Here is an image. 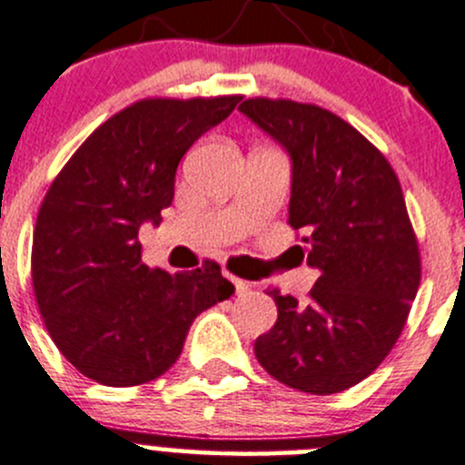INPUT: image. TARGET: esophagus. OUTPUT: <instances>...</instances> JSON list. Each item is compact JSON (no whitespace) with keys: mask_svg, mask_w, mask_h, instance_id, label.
Here are the masks:
<instances>
[{"mask_svg":"<svg viewBox=\"0 0 465 465\" xmlns=\"http://www.w3.org/2000/svg\"><path fill=\"white\" fill-rule=\"evenodd\" d=\"M226 278L232 282L234 293H237V296H242V293L248 292V282H243V280H239V278H232V275H228V273H226Z\"/></svg>","mask_w":465,"mask_h":465,"instance_id":"esophagus-1","label":"esophagus"}]
</instances>
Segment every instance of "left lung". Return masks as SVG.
Instances as JSON below:
<instances>
[{
    "instance_id": "left-lung-1",
    "label": "left lung",
    "mask_w": 465,
    "mask_h": 465,
    "mask_svg": "<svg viewBox=\"0 0 465 465\" xmlns=\"http://www.w3.org/2000/svg\"><path fill=\"white\" fill-rule=\"evenodd\" d=\"M239 110L289 155V226L305 234L298 251L319 271L305 302L269 289L278 321L257 337L255 357L287 387L339 393L382 364L420 284L402 190L387 158L319 105L246 99Z\"/></svg>"
}]
</instances>
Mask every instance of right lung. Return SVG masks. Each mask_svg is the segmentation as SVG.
Listing matches in <instances>:
<instances>
[{
    "label": "right lung",
    "mask_w": 465,
    "mask_h": 465,
    "mask_svg": "<svg viewBox=\"0 0 465 465\" xmlns=\"http://www.w3.org/2000/svg\"><path fill=\"white\" fill-rule=\"evenodd\" d=\"M239 96L144 99L101 124L49 187L31 275L49 337L85 378L135 387L176 364L192 321L232 296L217 262L167 273L137 232L173 201L183 155Z\"/></svg>",
    "instance_id": "right-lung-1"
}]
</instances>
